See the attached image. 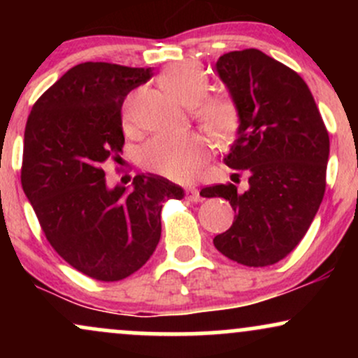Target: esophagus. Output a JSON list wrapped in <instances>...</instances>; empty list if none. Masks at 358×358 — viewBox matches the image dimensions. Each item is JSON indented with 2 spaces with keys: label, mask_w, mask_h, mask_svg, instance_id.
Masks as SVG:
<instances>
[{
  "label": "esophagus",
  "mask_w": 358,
  "mask_h": 358,
  "mask_svg": "<svg viewBox=\"0 0 358 358\" xmlns=\"http://www.w3.org/2000/svg\"><path fill=\"white\" fill-rule=\"evenodd\" d=\"M185 196H187L188 200H190V202H202V195H200V192L196 190V188H193V187H190V188H187V190H185Z\"/></svg>",
  "instance_id": "esophagus-1"
}]
</instances>
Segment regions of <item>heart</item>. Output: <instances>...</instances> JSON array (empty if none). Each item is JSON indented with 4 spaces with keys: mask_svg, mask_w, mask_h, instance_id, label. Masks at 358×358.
I'll return each mask as SVG.
<instances>
[{
    "mask_svg": "<svg viewBox=\"0 0 358 358\" xmlns=\"http://www.w3.org/2000/svg\"><path fill=\"white\" fill-rule=\"evenodd\" d=\"M159 84L175 99L192 106L193 117L213 141L225 143L237 133L239 106L231 96H207V73L199 65L187 62L170 65L159 76ZM124 121H129V110H126ZM207 159V143L195 133L158 134L141 150V163L146 170L176 182L192 180Z\"/></svg>",
    "mask_w": 358,
    "mask_h": 358,
    "instance_id": "b5f03b06",
    "label": "heart"
}]
</instances>
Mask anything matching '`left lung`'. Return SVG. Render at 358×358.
<instances>
[{"mask_svg": "<svg viewBox=\"0 0 358 358\" xmlns=\"http://www.w3.org/2000/svg\"><path fill=\"white\" fill-rule=\"evenodd\" d=\"M215 67L241 113L224 162L249 175V190L212 185L200 195L222 196L236 212L231 229L213 239L217 250L264 268L286 257L310 229L327 187L330 138L306 82L285 64L248 48L224 53Z\"/></svg>", "mask_w": 358, "mask_h": 358, "instance_id": "1", "label": "left lung"}]
</instances>
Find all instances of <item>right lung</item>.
Returning a JSON list of instances; mask_svg holds the SVG:
<instances>
[{
    "mask_svg": "<svg viewBox=\"0 0 358 358\" xmlns=\"http://www.w3.org/2000/svg\"><path fill=\"white\" fill-rule=\"evenodd\" d=\"M153 71L85 62L67 71L31 108L24 127L22 187L62 259L97 281H119L146 264L162 237V208L183 188L136 175L108 187L102 170L124 146L121 108Z\"/></svg>",
    "mask_w": 358,
    "mask_h": 358,
    "instance_id": "add662e5",
    "label": "right lung"
}]
</instances>
